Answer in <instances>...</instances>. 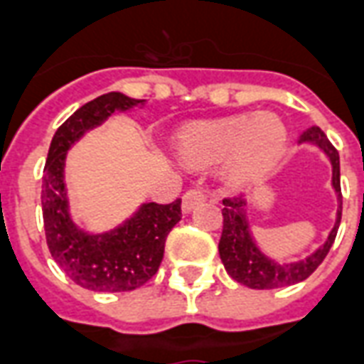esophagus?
Instances as JSON below:
<instances>
[{
  "mask_svg": "<svg viewBox=\"0 0 364 364\" xmlns=\"http://www.w3.org/2000/svg\"><path fill=\"white\" fill-rule=\"evenodd\" d=\"M205 198H207V193H205L203 188H201V186H193V188H190V190L184 193V198H182V211L190 213L193 207L201 203Z\"/></svg>",
  "mask_w": 364,
  "mask_h": 364,
  "instance_id": "34e87169",
  "label": "esophagus"
}]
</instances>
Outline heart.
<instances>
[{"label": "heart", "instance_id": "heart-1", "mask_svg": "<svg viewBox=\"0 0 364 364\" xmlns=\"http://www.w3.org/2000/svg\"><path fill=\"white\" fill-rule=\"evenodd\" d=\"M288 130L276 114H240L186 128L178 136L180 159L192 166L223 161L224 178L244 186L264 176L282 157Z\"/></svg>", "mask_w": 364, "mask_h": 364}]
</instances>
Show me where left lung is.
I'll return each instance as SVG.
<instances>
[{"label": "left lung", "instance_id": "obj_1", "mask_svg": "<svg viewBox=\"0 0 364 364\" xmlns=\"http://www.w3.org/2000/svg\"><path fill=\"white\" fill-rule=\"evenodd\" d=\"M299 144H313L324 151L332 165V188L338 196V211H336L334 228L328 234L326 242L313 251L311 255L291 263H278L259 250L255 237L251 234L247 220V199L237 198L223 199V236L218 242V253L226 272L236 280L253 289H272L303 282L313 274L316 267L324 261L332 247L340 228L341 220V188H340V155L330 144L326 134L318 127L305 130L299 138Z\"/></svg>", "mask_w": 364, "mask_h": 364}]
</instances>
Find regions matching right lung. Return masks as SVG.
Returning a JSON list of instances; mask_svg holds the SVG:
<instances>
[{"label":"right lung","mask_w":364,"mask_h":364,"mask_svg":"<svg viewBox=\"0 0 364 364\" xmlns=\"http://www.w3.org/2000/svg\"><path fill=\"white\" fill-rule=\"evenodd\" d=\"M144 103L146 100H132L120 92L88 101L57 128L43 166L42 213L51 257L70 280L92 291H130L144 286L159 270L166 236L182 218V199L166 205L141 203L113 230L92 234L73 220L68 209V149L111 114Z\"/></svg>","instance_id":"1"}]
</instances>
